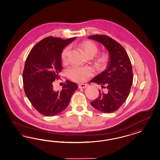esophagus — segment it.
I'll return each mask as SVG.
<instances>
[{"label":"esophagus","mask_w":160,"mask_h":160,"mask_svg":"<svg viewBox=\"0 0 160 160\" xmlns=\"http://www.w3.org/2000/svg\"><path fill=\"white\" fill-rule=\"evenodd\" d=\"M87 87V84H79L78 87L79 88H85Z\"/></svg>","instance_id":"1"}]
</instances>
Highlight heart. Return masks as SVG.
<instances>
[{
	"label": "heart",
	"mask_w": 160,
	"mask_h": 160,
	"mask_svg": "<svg viewBox=\"0 0 160 160\" xmlns=\"http://www.w3.org/2000/svg\"><path fill=\"white\" fill-rule=\"evenodd\" d=\"M79 47L82 50L83 53L87 57H92L97 53L98 48L97 44L92 41H84L79 44ZM70 48L68 46L64 48L61 53V58L63 62H66L68 59ZM109 57L107 54L99 55L95 60L96 66L99 68L106 67L108 62ZM67 75L68 78L74 82H86L93 75L92 70L88 67L72 66L67 70Z\"/></svg>",
	"instance_id": "heart-1"
}]
</instances>
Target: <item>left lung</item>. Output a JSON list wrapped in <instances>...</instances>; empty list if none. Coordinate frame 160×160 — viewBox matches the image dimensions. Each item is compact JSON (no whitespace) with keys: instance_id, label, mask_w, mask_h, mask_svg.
<instances>
[{"instance_id":"left-lung-1","label":"left lung","mask_w":160,"mask_h":160,"mask_svg":"<svg viewBox=\"0 0 160 160\" xmlns=\"http://www.w3.org/2000/svg\"><path fill=\"white\" fill-rule=\"evenodd\" d=\"M88 39L102 44L109 52L106 70L94 78V82L105 88L108 92L99 90V96L90 104L104 113L117 111L128 96L133 80L131 61L126 50L115 40L105 34L90 36Z\"/></svg>"}]
</instances>
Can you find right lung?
<instances>
[{
    "instance_id": "obj_1",
    "label": "right lung",
    "mask_w": 160,
    "mask_h": 160,
    "mask_svg": "<svg viewBox=\"0 0 160 160\" xmlns=\"http://www.w3.org/2000/svg\"><path fill=\"white\" fill-rule=\"evenodd\" d=\"M75 39L45 38L32 48L26 60L23 73L24 92L34 108L45 116L63 112L78 88L77 84L68 80L61 91H54L52 84L60 78L58 74L63 69V48Z\"/></svg>"
}]
</instances>
